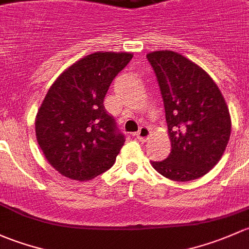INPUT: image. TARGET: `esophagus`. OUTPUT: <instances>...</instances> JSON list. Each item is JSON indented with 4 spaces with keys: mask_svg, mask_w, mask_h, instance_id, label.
Masks as SVG:
<instances>
[{
    "mask_svg": "<svg viewBox=\"0 0 249 249\" xmlns=\"http://www.w3.org/2000/svg\"><path fill=\"white\" fill-rule=\"evenodd\" d=\"M150 134H151L150 128L146 127V125H142V127H140V129L138 130L137 133H135V138H137L138 140H142V142H145V140L148 139Z\"/></svg>",
    "mask_w": 249,
    "mask_h": 249,
    "instance_id": "esophagus-1",
    "label": "esophagus"
}]
</instances>
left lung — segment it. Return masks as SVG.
Instances as JSON below:
<instances>
[{"label":"left lung","mask_w":249,"mask_h":249,"mask_svg":"<svg viewBox=\"0 0 249 249\" xmlns=\"http://www.w3.org/2000/svg\"><path fill=\"white\" fill-rule=\"evenodd\" d=\"M162 94L171 152L153 168L174 181L209 173L224 153L231 130L218 86L196 63L175 51L147 53Z\"/></svg>","instance_id":"obj_1"}]
</instances>
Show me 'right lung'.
Wrapping results in <instances>:
<instances>
[{
	"mask_svg": "<svg viewBox=\"0 0 249 249\" xmlns=\"http://www.w3.org/2000/svg\"><path fill=\"white\" fill-rule=\"evenodd\" d=\"M129 53H94L66 69L36 117V137L51 166L71 180H91L114 165L124 143L104 107L110 84Z\"/></svg>",
	"mask_w": 249,
	"mask_h": 249,
	"instance_id": "obj_1",
	"label": "right lung"
}]
</instances>
